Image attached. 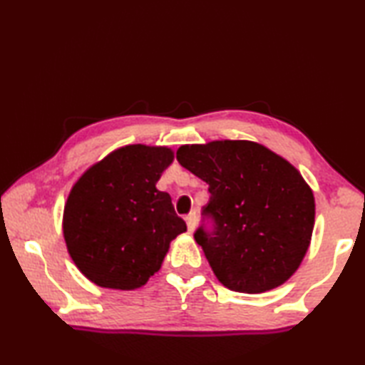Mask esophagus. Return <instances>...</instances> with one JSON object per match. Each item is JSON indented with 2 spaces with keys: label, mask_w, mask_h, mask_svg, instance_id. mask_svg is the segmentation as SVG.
Returning <instances> with one entry per match:
<instances>
[{
  "label": "esophagus",
  "mask_w": 365,
  "mask_h": 365,
  "mask_svg": "<svg viewBox=\"0 0 365 365\" xmlns=\"http://www.w3.org/2000/svg\"><path fill=\"white\" fill-rule=\"evenodd\" d=\"M185 220H187L188 230H190V232H195L196 224H197V215H196V212H190V214L187 215V217H185Z\"/></svg>",
  "instance_id": "esophagus-1"
}]
</instances>
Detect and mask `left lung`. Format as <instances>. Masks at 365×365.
<instances>
[{
	"mask_svg": "<svg viewBox=\"0 0 365 365\" xmlns=\"http://www.w3.org/2000/svg\"><path fill=\"white\" fill-rule=\"evenodd\" d=\"M177 160L209 185L196 243L232 292L264 293L285 283L304 259L316 202L298 169L255 141L219 140L183 145Z\"/></svg>",
	"mask_w": 365,
	"mask_h": 365,
	"instance_id": "obj_1",
	"label": "left lung"
}]
</instances>
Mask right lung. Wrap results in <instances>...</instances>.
Segmentation results:
<instances>
[{
	"mask_svg": "<svg viewBox=\"0 0 365 365\" xmlns=\"http://www.w3.org/2000/svg\"><path fill=\"white\" fill-rule=\"evenodd\" d=\"M174 160L168 146L128 145L91 165L64 206L63 233L78 270L95 285L137 289L187 232L156 183Z\"/></svg>",
	"mask_w": 365,
	"mask_h": 365,
	"instance_id": "1",
	"label": "right lung"
}]
</instances>
